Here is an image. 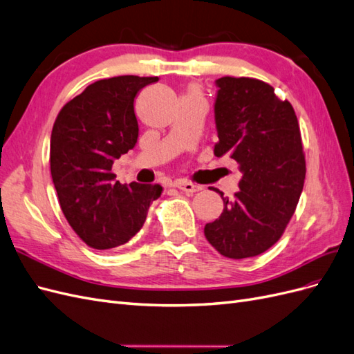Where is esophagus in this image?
Returning <instances> with one entry per match:
<instances>
[{
    "instance_id": "obj_1",
    "label": "esophagus",
    "mask_w": 354,
    "mask_h": 354,
    "mask_svg": "<svg viewBox=\"0 0 354 354\" xmlns=\"http://www.w3.org/2000/svg\"><path fill=\"white\" fill-rule=\"evenodd\" d=\"M176 187L186 192V194H195V192H199L202 189L201 186L190 183V181H186V180H177L176 181Z\"/></svg>"
}]
</instances>
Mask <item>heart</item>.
<instances>
[{"label": "heart", "mask_w": 354, "mask_h": 354, "mask_svg": "<svg viewBox=\"0 0 354 354\" xmlns=\"http://www.w3.org/2000/svg\"><path fill=\"white\" fill-rule=\"evenodd\" d=\"M189 94H196V95H199V93H198V91H195V90H194V91H190Z\"/></svg>", "instance_id": "b5f03b06"}]
</instances>
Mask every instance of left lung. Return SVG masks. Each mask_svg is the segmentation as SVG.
Instances as JSON below:
<instances>
[{
	"mask_svg": "<svg viewBox=\"0 0 354 354\" xmlns=\"http://www.w3.org/2000/svg\"><path fill=\"white\" fill-rule=\"evenodd\" d=\"M216 85L214 155L229 153L242 178L233 201L216 190L224 208L203 233L221 255L241 260L267 251L282 236L301 196L306 159L294 108L277 99L272 85L233 77Z\"/></svg>",
	"mask_w": 354,
	"mask_h": 354,
	"instance_id": "obj_1",
	"label": "left lung"
}]
</instances>
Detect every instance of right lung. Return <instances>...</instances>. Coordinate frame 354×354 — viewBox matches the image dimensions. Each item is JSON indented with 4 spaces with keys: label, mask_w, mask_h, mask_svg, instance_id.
Returning <instances> with one entry per match:
<instances>
[{
    "label": "right lung",
    "mask_w": 354,
    "mask_h": 354,
    "mask_svg": "<svg viewBox=\"0 0 354 354\" xmlns=\"http://www.w3.org/2000/svg\"><path fill=\"white\" fill-rule=\"evenodd\" d=\"M158 77L95 81L68 102L53 125L50 169L60 208L75 233L94 250H111L143 227L160 185H121L112 165L137 143L134 99Z\"/></svg>",
    "instance_id": "right-lung-1"
}]
</instances>
